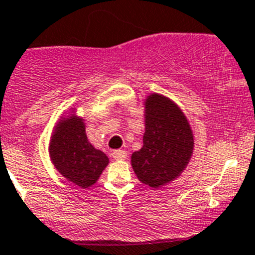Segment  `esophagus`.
<instances>
[{"mask_svg":"<svg viewBox=\"0 0 255 255\" xmlns=\"http://www.w3.org/2000/svg\"><path fill=\"white\" fill-rule=\"evenodd\" d=\"M114 160H125L127 157V152L125 150H116L112 153Z\"/></svg>","mask_w":255,"mask_h":255,"instance_id":"1","label":"esophagus"}]
</instances>
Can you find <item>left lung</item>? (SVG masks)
I'll list each match as a JSON object with an SVG mask.
<instances>
[{
	"mask_svg": "<svg viewBox=\"0 0 255 255\" xmlns=\"http://www.w3.org/2000/svg\"><path fill=\"white\" fill-rule=\"evenodd\" d=\"M143 146L132 153V167L144 184L159 188L184 170L193 151V134L182 111L165 96L146 100Z\"/></svg>",
	"mask_w": 255,
	"mask_h": 255,
	"instance_id": "left-lung-1",
	"label": "left lung"
}]
</instances>
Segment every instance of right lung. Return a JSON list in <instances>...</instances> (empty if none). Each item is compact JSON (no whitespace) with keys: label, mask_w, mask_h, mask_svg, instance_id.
Instances as JSON below:
<instances>
[{"label":"right lung","mask_w":255,"mask_h":255,"mask_svg":"<svg viewBox=\"0 0 255 255\" xmlns=\"http://www.w3.org/2000/svg\"><path fill=\"white\" fill-rule=\"evenodd\" d=\"M50 159L62 175L81 188L98 180L109 159L89 142L81 119L71 116L56 128L49 144Z\"/></svg>","instance_id":"1"}]
</instances>
